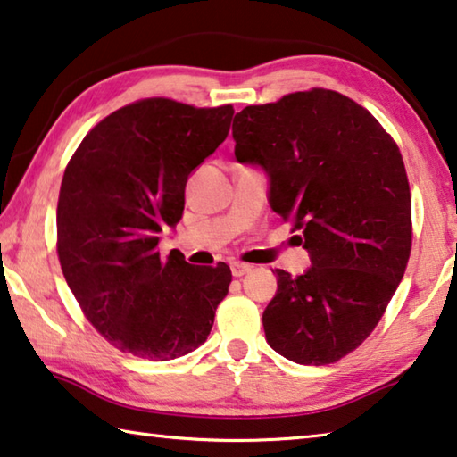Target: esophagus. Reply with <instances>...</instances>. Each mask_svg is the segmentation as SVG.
Wrapping results in <instances>:
<instances>
[{
	"label": "esophagus",
	"mask_w": 457,
	"mask_h": 457,
	"mask_svg": "<svg viewBox=\"0 0 457 457\" xmlns=\"http://www.w3.org/2000/svg\"><path fill=\"white\" fill-rule=\"evenodd\" d=\"M252 266L250 264H244V262H231V274L234 277H244L245 272H250Z\"/></svg>",
	"instance_id": "obj_1"
}]
</instances>
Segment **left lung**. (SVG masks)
Segmentation results:
<instances>
[{
  "instance_id": "8db88e82",
  "label": "left lung",
  "mask_w": 457,
  "mask_h": 457,
  "mask_svg": "<svg viewBox=\"0 0 457 457\" xmlns=\"http://www.w3.org/2000/svg\"><path fill=\"white\" fill-rule=\"evenodd\" d=\"M231 132L237 161L270 175V205L313 262L301 277L277 270L266 342L296 364H333L374 331L407 270L401 150L366 107L320 87L244 107Z\"/></svg>"
}]
</instances>
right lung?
Masks as SVG:
<instances>
[{
    "mask_svg": "<svg viewBox=\"0 0 457 457\" xmlns=\"http://www.w3.org/2000/svg\"><path fill=\"white\" fill-rule=\"evenodd\" d=\"M234 107L148 97L83 137L64 169L56 254L83 315L118 350L150 361L205 342L228 295V264L161 258L158 234L185 209L191 172L229 132Z\"/></svg>",
    "mask_w": 457,
    "mask_h": 457,
    "instance_id": "1",
    "label": "right lung"
}]
</instances>
